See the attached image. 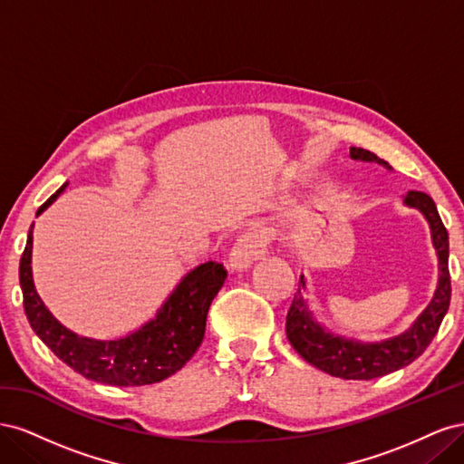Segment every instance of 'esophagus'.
<instances>
[{
  "instance_id": "obj_1",
  "label": "esophagus",
  "mask_w": 464,
  "mask_h": 464,
  "mask_svg": "<svg viewBox=\"0 0 464 464\" xmlns=\"http://www.w3.org/2000/svg\"><path fill=\"white\" fill-rule=\"evenodd\" d=\"M266 247H269V237H266L263 230L244 232L230 249V257H228L230 269H236V271L247 269L251 263L266 254Z\"/></svg>"
}]
</instances>
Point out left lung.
Listing matches in <instances>:
<instances>
[{
	"label": "left lung",
	"mask_w": 464,
	"mask_h": 464,
	"mask_svg": "<svg viewBox=\"0 0 464 464\" xmlns=\"http://www.w3.org/2000/svg\"><path fill=\"white\" fill-rule=\"evenodd\" d=\"M350 157L360 160H373L387 166L383 159H379L377 154L366 149L353 147L350 149ZM404 201L406 205L416 207L426 215L431 227L433 246L438 249L440 257L438 290H435V296L424 310V314L416 319L412 329L402 333L401 336H395V339L375 344L344 341L339 339V336H331L329 333L323 331L317 323H314L300 296V290L294 294V300L286 314L288 341L305 362H310L312 366L333 377L373 379L409 366L411 362H414L428 348L435 333L440 331L441 321L449 310V302H451V275H449L447 228L443 227V222L440 218L438 207H435V203L426 193L409 191Z\"/></svg>",
	"instance_id": "obj_1"
}]
</instances>
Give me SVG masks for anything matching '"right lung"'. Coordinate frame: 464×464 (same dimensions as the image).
I'll return each instance as SVG.
<instances>
[{
    "instance_id": "add662e5",
    "label": "right lung",
    "mask_w": 464,
    "mask_h": 464,
    "mask_svg": "<svg viewBox=\"0 0 464 464\" xmlns=\"http://www.w3.org/2000/svg\"><path fill=\"white\" fill-rule=\"evenodd\" d=\"M65 189V184L38 208L40 215ZM33 227L21 256L19 280L23 305L33 331L52 353L82 377L116 387L159 383L186 366L203 343L210 302L227 278L220 263L207 261L184 276L172 296L160 307L157 319L120 341H92L77 336L42 304L31 273Z\"/></svg>"
}]
</instances>
